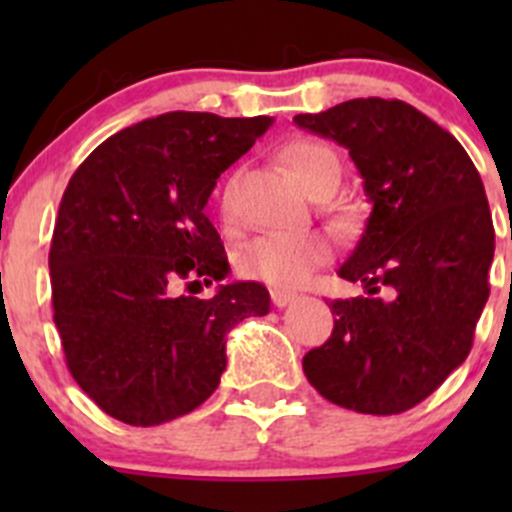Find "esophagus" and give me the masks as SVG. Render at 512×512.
<instances>
[{
  "label": "esophagus",
  "instance_id": "1",
  "mask_svg": "<svg viewBox=\"0 0 512 512\" xmlns=\"http://www.w3.org/2000/svg\"><path fill=\"white\" fill-rule=\"evenodd\" d=\"M272 304H275V307H287L289 302H294V299H297V294H292V292H285V289H272Z\"/></svg>",
  "mask_w": 512,
  "mask_h": 512
}]
</instances>
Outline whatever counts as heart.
<instances>
[{"instance_id":"b5f03b06","label":"heart","mask_w":512,"mask_h":512,"mask_svg":"<svg viewBox=\"0 0 512 512\" xmlns=\"http://www.w3.org/2000/svg\"><path fill=\"white\" fill-rule=\"evenodd\" d=\"M282 160L302 188L312 193L322 180H339V158L322 141H292L282 148ZM232 185L220 193V215L232 218ZM332 255V242L322 232H267L237 252V270L247 280L275 287H299Z\"/></svg>"}]
</instances>
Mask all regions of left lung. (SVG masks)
Returning <instances> with one entry per match:
<instances>
[{"instance_id":"left-lung-1","label":"left lung","mask_w":512,"mask_h":512,"mask_svg":"<svg viewBox=\"0 0 512 512\" xmlns=\"http://www.w3.org/2000/svg\"><path fill=\"white\" fill-rule=\"evenodd\" d=\"M294 123L347 148L371 203L339 267L366 297L329 302L332 337L304 354V376L342 409H414L466 361L488 302L495 230L483 180L446 128L399 98H352Z\"/></svg>"}]
</instances>
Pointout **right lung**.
<instances>
[{
	"label": "right lung",
	"instance_id": "obj_1",
	"mask_svg": "<svg viewBox=\"0 0 512 512\" xmlns=\"http://www.w3.org/2000/svg\"><path fill=\"white\" fill-rule=\"evenodd\" d=\"M275 118L170 111L106 138L71 175L49 250L51 304L66 366L101 411L158 426L198 409L225 371V337L270 312L260 282L175 297L225 280L205 215L220 173Z\"/></svg>",
	"mask_w": 512,
	"mask_h": 512
}]
</instances>
